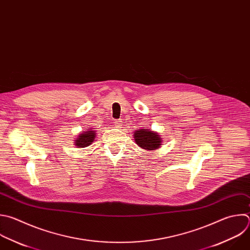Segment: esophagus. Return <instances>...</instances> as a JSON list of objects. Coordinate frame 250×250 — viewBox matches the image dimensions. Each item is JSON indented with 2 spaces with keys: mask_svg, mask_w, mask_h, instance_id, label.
<instances>
[{
  "mask_svg": "<svg viewBox=\"0 0 250 250\" xmlns=\"http://www.w3.org/2000/svg\"><path fill=\"white\" fill-rule=\"evenodd\" d=\"M114 125H115L117 128H121V127H122V121H115V122H114Z\"/></svg>",
  "mask_w": 250,
  "mask_h": 250,
  "instance_id": "obj_1",
  "label": "esophagus"
}]
</instances>
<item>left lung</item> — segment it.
Segmentation results:
<instances>
[{"mask_svg":"<svg viewBox=\"0 0 250 250\" xmlns=\"http://www.w3.org/2000/svg\"><path fill=\"white\" fill-rule=\"evenodd\" d=\"M133 138L140 148L147 151H153L160 148L163 141L162 136L158 132L148 128L136 129L133 132Z\"/></svg>","mask_w":250,"mask_h":250,"instance_id":"1","label":"left lung"}]
</instances>
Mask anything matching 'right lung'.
<instances>
[{"label":"right lung","mask_w":250,"mask_h":250,"mask_svg":"<svg viewBox=\"0 0 250 250\" xmlns=\"http://www.w3.org/2000/svg\"><path fill=\"white\" fill-rule=\"evenodd\" d=\"M96 137V131L93 128H86L85 131L80 132V134L74 139V145L77 148H85L92 144Z\"/></svg>","instance_id":"obj_1"}]
</instances>
